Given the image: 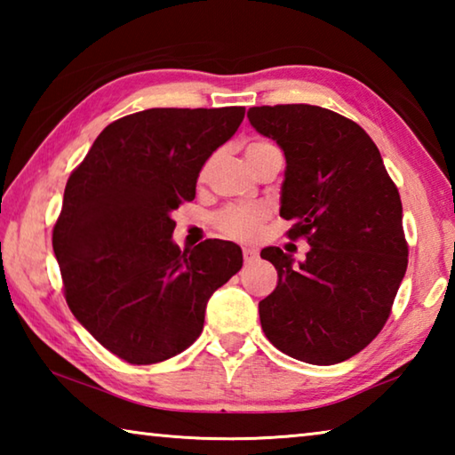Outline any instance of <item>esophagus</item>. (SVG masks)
<instances>
[{
	"mask_svg": "<svg viewBox=\"0 0 455 455\" xmlns=\"http://www.w3.org/2000/svg\"><path fill=\"white\" fill-rule=\"evenodd\" d=\"M243 259H244V263H255V260L259 259L257 249H249V246H244V249H243Z\"/></svg>",
	"mask_w": 455,
	"mask_h": 455,
	"instance_id": "34e87169",
	"label": "esophagus"
}]
</instances>
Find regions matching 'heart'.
I'll return each instance as SVG.
<instances>
[{
    "mask_svg": "<svg viewBox=\"0 0 455 455\" xmlns=\"http://www.w3.org/2000/svg\"><path fill=\"white\" fill-rule=\"evenodd\" d=\"M271 148H276V146H273L271 142H252L246 146V156ZM265 219L267 209H263V206L235 204L227 206L225 211H220L214 222H217L219 230H222L227 236L236 238V241H251V238H255L259 235L260 225H263Z\"/></svg>",
    "mask_w": 455,
    "mask_h": 455,
    "instance_id": "1",
    "label": "heart"
}]
</instances>
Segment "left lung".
<instances>
[{"label":"left lung","instance_id":"obj_1","mask_svg":"<svg viewBox=\"0 0 455 455\" xmlns=\"http://www.w3.org/2000/svg\"><path fill=\"white\" fill-rule=\"evenodd\" d=\"M251 126L284 154L281 217L309 252L260 257L279 275L259 303L268 341L289 357L333 365L383 329L407 268L402 198L375 142L341 114L311 104L251 108Z\"/></svg>","mask_w":455,"mask_h":455}]
</instances>
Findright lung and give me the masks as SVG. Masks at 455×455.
<instances>
[{"instance_id": "add662e5", "label": "right lung", "mask_w": 455, "mask_h": 455, "mask_svg": "<svg viewBox=\"0 0 455 455\" xmlns=\"http://www.w3.org/2000/svg\"><path fill=\"white\" fill-rule=\"evenodd\" d=\"M243 118V106L130 114L100 132L68 179L52 236L66 301L128 363L188 349L212 292L241 271L243 251L230 241L180 251L172 212L195 198L204 163Z\"/></svg>"}]
</instances>
